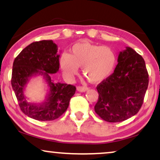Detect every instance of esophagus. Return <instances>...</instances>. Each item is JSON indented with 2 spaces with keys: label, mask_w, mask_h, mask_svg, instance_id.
Here are the masks:
<instances>
[{
  "label": "esophagus",
  "mask_w": 160,
  "mask_h": 160,
  "mask_svg": "<svg viewBox=\"0 0 160 160\" xmlns=\"http://www.w3.org/2000/svg\"><path fill=\"white\" fill-rule=\"evenodd\" d=\"M77 90L78 91V92H86V91L88 90V88H85V87H77Z\"/></svg>",
  "instance_id": "obj_1"
}]
</instances>
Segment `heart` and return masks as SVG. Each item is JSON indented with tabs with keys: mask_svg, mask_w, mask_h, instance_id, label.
<instances>
[{
	"mask_svg": "<svg viewBox=\"0 0 160 160\" xmlns=\"http://www.w3.org/2000/svg\"><path fill=\"white\" fill-rule=\"evenodd\" d=\"M117 57L108 46L83 41L74 44L69 54L60 58L62 71L68 77H73L82 67V73L92 83H100L109 77L115 67Z\"/></svg>",
	"mask_w": 160,
	"mask_h": 160,
	"instance_id": "b5f03b06",
	"label": "heart"
}]
</instances>
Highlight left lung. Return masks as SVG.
<instances>
[{"label": "left lung", "instance_id": "8db88e82", "mask_svg": "<svg viewBox=\"0 0 160 160\" xmlns=\"http://www.w3.org/2000/svg\"><path fill=\"white\" fill-rule=\"evenodd\" d=\"M148 85L143 58L126 47L118 54L113 73L97 86L99 96L95 112L110 123L126 121L140 110Z\"/></svg>", "mask_w": 160, "mask_h": 160}]
</instances>
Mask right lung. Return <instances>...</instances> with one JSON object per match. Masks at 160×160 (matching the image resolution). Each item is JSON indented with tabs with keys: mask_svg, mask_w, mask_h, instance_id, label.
<instances>
[{
	"mask_svg": "<svg viewBox=\"0 0 160 160\" xmlns=\"http://www.w3.org/2000/svg\"><path fill=\"white\" fill-rule=\"evenodd\" d=\"M57 45L53 40L31 43L14 59L12 67V87L22 112L37 121H53L67 110L76 87L54 82L51 74L59 69ZM37 75L43 76L48 90L45 100L41 103L27 101L25 88L30 80Z\"/></svg>",
	"mask_w": 160,
	"mask_h": 160,
	"instance_id": "right-lung-1",
	"label": "right lung"
}]
</instances>
